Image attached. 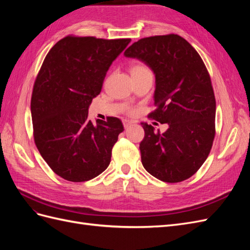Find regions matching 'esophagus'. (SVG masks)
<instances>
[{
	"mask_svg": "<svg viewBox=\"0 0 250 250\" xmlns=\"http://www.w3.org/2000/svg\"><path fill=\"white\" fill-rule=\"evenodd\" d=\"M131 124H132L131 121H129V120H123V125H124L125 128H127L128 126H130Z\"/></svg>",
	"mask_w": 250,
	"mask_h": 250,
	"instance_id": "obj_1",
	"label": "esophagus"
}]
</instances>
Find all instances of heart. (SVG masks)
I'll return each mask as SVG.
<instances>
[{
  "label": "heart",
  "instance_id": "b5f03b06",
  "mask_svg": "<svg viewBox=\"0 0 250 250\" xmlns=\"http://www.w3.org/2000/svg\"><path fill=\"white\" fill-rule=\"evenodd\" d=\"M148 70L147 66L143 65V64H134L132 67H131V72H138V71H146Z\"/></svg>",
  "mask_w": 250,
  "mask_h": 250
}]
</instances>
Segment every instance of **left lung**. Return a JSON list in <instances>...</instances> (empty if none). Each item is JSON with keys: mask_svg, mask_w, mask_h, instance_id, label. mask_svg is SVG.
Wrapping results in <instances>:
<instances>
[{"mask_svg": "<svg viewBox=\"0 0 250 250\" xmlns=\"http://www.w3.org/2000/svg\"><path fill=\"white\" fill-rule=\"evenodd\" d=\"M124 55L145 62L155 75L154 105L148 117L167 131L141 123L144 168L165 183L190 178L206 162L215 138L216 100L200 55L177 34L156 35L133 42Z\"/></svg>", "mask_w": 250, "mask_h": 250, "instance_id": "1", "label": "left lung"}]
</instances>
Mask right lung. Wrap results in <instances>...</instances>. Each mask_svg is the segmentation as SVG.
Here are the masks:
<instances>
[{"instance_id":"add662e5","label":"right lung","mask_w":250,"mask_h":250,"mask_svg":"<svg viewBox=\"0 0 250 250\" xmlns=\"http://www.w3.org/2000/svg\"><path fill=\"white\" fill-rule=\"evenodd\" d=\"M130 41L69 35L43 60L31 97L33 137L49 167L65 180L87 181L108 167L123 124L110 117L95 125L88 107Z\"/></svg>"}]
</instances>
